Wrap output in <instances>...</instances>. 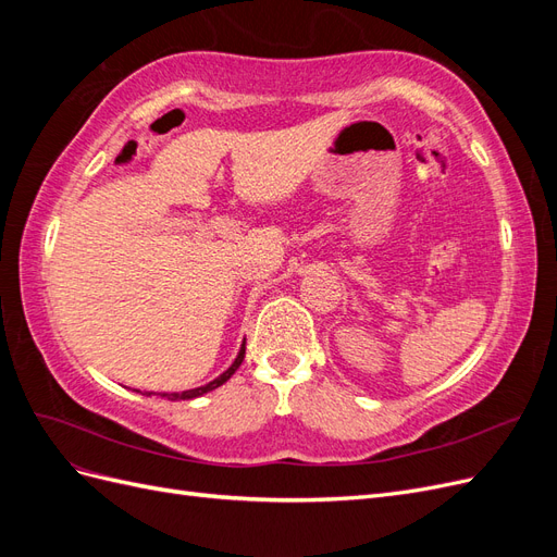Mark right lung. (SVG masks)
<instances>
[{
    "instance_id": "1",
    "label": "right lung",
    "mask_w": 557,
    "mask_h": 557,
    "mask_svg": "<svg viewBox=\"0 0 557 557\" xmlns=\"http://www.w3.org/2000/svg\"><path fill=\"white\" fill-rule=\"evenodd\" d=\"M244 352H246V344H242V350H239V356L234 358V362L225 369V372L218 376V379H213V381H209L207 385H199V387H193V391H183V393H162L160 397H166V399H172V401H176V399H195V397H199V395H205V393H211V391H215V387H221L234 372H237V369L242 367V362H244ZM148 395H153V393H148Z\"/></svg>"
}]
</instances>
